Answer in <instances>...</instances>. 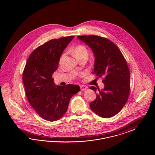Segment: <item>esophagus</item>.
<instances>
[{"label":"esophagus","mask_w":155,"mask_h":155,"mask_svg":"<svg viewBox=\"0 0 155 155\" xmlns=\"http://www.w3.org/2000/svg\"><path fill=\"white\" fill-rule=\"evenodd\" d=\"M87 87L85 85H80V89L81 91H85L87 89Z\"/></svg>","instance_id":"esophagus-1"}]
</instances>
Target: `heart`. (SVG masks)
<instances>
[{
  "instance_id": "1",
  "label": "heart",
  "mask_w": 155,
  "mask_h": 155,
  "mask_svg": "<svg viewBox=\"0 0 155 155\" xmlns=\"http://www.w3.org/2000/svg\"><path fill=\"white\" fill-rule=\"evenodd\" d=\"M73 53L74 57L77 59L83 57H88V51L87 48L83 45H78L73 49Z\"/></svg>"
}]
</instances>
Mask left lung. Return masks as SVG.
Segmentation results:
<instances>
[{"mask_svg":"<svg viewBox=\"0 0 155 155\" xmlns=\"http://www.w3.org/2000/svg\"><path fill=\"white\" fill-rule=\"evenodd\" d=\"M87 45L95 56L94 74L97 78L103 77L104 87L99 88L96 99L89 103L97 116L110 118L117 114L128 100L130 89L129 68L118 47L109 39L96 35L78 36ZM89 88L95 91L96 87Z\"/></svg>","mask_w":155,"mask_h":155,"instance_id":"1","label":"left lung"}]
</instances>
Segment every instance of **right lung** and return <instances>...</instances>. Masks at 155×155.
<instances>
[{
  "label": "right lung",
  "instance_id": "1",
  "mask_svg": "<svg viewBox=\"0 0 155 155\" xmlns=\"http://www.w3.org/2000/svg\"><path fill=\"white\" fill-rule=\"evenodd\" d=\"M74 38L52 39L38 47L31 53L23 71L22 81L28 101L39 116L47 121L61 118L71 97L80 91L77 85L56 86L52 78L61 54Z\"/></svg>",
  "mask_w": 155,
  "mask_h": 155
}]
</instances>
